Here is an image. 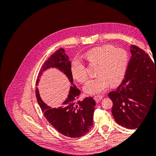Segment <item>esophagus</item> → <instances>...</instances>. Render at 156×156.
Returning a JSON list of instances; mask_svg holds the SVG:
<instances>
[{"label": "esophagus", "mask_w": 156, "mask_h": 156, "mask_svg": "<svg viewBox=\"0 0 156 156\" xmlns=\"http://www.w3.org/2000/svg\"><path fill=\"white\" fill-rule=\"evenodd\" d=\"M94 100H95V101L97 103H98V102H100L102 100L103 96H94Z\"/></svg>", "instance_id": "34e87169"}]
</instances>
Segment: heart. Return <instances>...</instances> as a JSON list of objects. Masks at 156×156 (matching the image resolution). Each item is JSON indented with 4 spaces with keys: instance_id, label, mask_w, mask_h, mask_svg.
Segmentation results:
<instances>
[{
    "instance_id": "1",
    "label": "heart",
    "mask_w": 156,
    "mask_h": 156,
    "mask_svg": "<svg viewBox=\"0 0 156 156\" xmlns=\"http://www.w3.org/2000/svg\"><path fill=\"white\" fill-rule=\"evenodd\" d=\"M88 62L98 65L96 78L89 80L84 90L89 94L104 92L111 84L116 86L123 80L128 64V55L122 48L112 45H103L94 48L84 55ZM73 78L79 83H84L88 77L86 66L81 61L75 59L71 64Z\"/></svg>"
}]
</instances>
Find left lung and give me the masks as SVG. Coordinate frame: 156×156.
<instances>
[{"label": "left lung", "mask_w": 156, "mask_h": 156, "mask_svg": "<svg viewBox=\"0 0 156 156\" xmlns=\"http://www.w3.org/2000/svg\"><path fill=\"white\" fill-rule=\"evenodd\" d=\"M131 57L120 85L108 94L116 123L135 129L154 102L156 105V65L146 52L131 46Z\"/></svg>", "instance_id": "1"}]
</instances>
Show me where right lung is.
<instances>
[{
    "label": "right lung",
    "instance_id": "1",
    "mask_svg": "<svg viewBox=\"0 0 156 156\" xmlns=\"http://www.w3.org/2000/svg\"><path fill=\"white\" fill-rule=\"evenodd\" d=\"M50 68H57L62 71L72 85L68 98L57 108L47 105L41 100L38 90L36 87V97L42 112L50 124L61 134L71 138H77L86 135L93 126L95 101L92 97L84 98L83 101L79 100L81 92L73 84L71 62L64 49H59L45 61L38 73L36 85L43 72Z\"/></svg>",
    "mask_w": 156,
    "mask_h": 156
}]
</instances>
